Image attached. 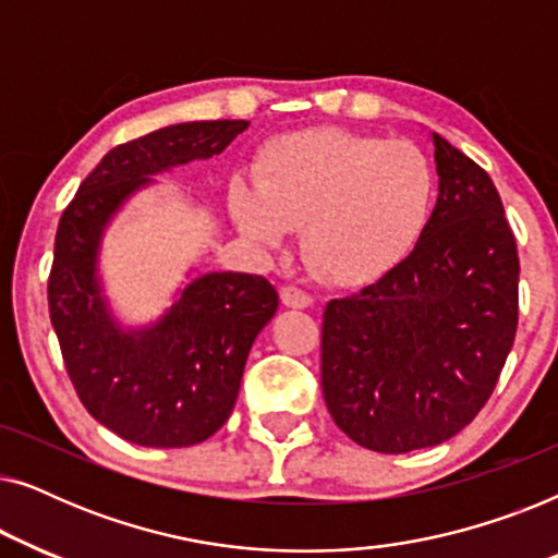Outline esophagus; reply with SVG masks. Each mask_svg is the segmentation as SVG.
<instances>
[{
	"instance_id": "34e87169",
	"label": "esophagus",
	"mask_w": 558,
	"mask_h": 558,
	"mask_svg": "<svg viewBox=\"0 0 558 558\" xmlns=\"http://www.w3.org/2000/svg\"><path fill=\"white\" fill-rule=\"evenodd\" d=\"M281 302L287 304V307H294V310H304V307H312V296L304 292V289L294 287V284H287L281 287Z\"/></svg>"
}]
</instances>
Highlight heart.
Masks as SVG:
<instances>
[{"instance_id": "b5f03b06", "label": "heart", "mask_w": 558, "mask_h": 558, "mask_svg": "<svg viewBox=\"0 0 558 558\" xmlns=\"http://www.w3.org/2000/svg\"><path fill=\"white\" fill-rule=\"evenodd\" d=\"M434 185L429 159L414 144L317 126L266 144L256 185H231V210L262 246H279L302 226L304 258L319 277L363 284L414 246Z\"/></svg>"}]
</instances>
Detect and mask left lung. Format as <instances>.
<instances>
[{"label":"left lung","instance_id":"1","mask_svg":"<svg viewBox=\"0 0 558 558\" xmlns=\"http://www.w3.org/2000/svg\"><path fill=\"white\" fill-rule=\"evenodd\" d=\"M439 197L411 254L327 302L323 396L355 445L403 454L462 432L518 327V248L490 174L432 134Z\"/></svg>","mask_w":558,"mask_h":558}]
</instances>
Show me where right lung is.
<instances>
[{"mask_svg":"<svg viewBox=\"0 0 558 558\" xmlns=\"http://www.w3.org/2000/svg\"><path fill=\"white\" fill-rule=\"evenodd\" d=\"M248 121H187L113 147L63 210L48 279L50 323L90 416L142 447H190L231 416L256 335L279 294L254 274H203L157 325L124 332L96 277L104 228L149 174L220 155Z\"/></svg>","mask_w":558,"mask_h":558,"instance_id":"right-lung-1","label":"right lung"}]
</instances>
